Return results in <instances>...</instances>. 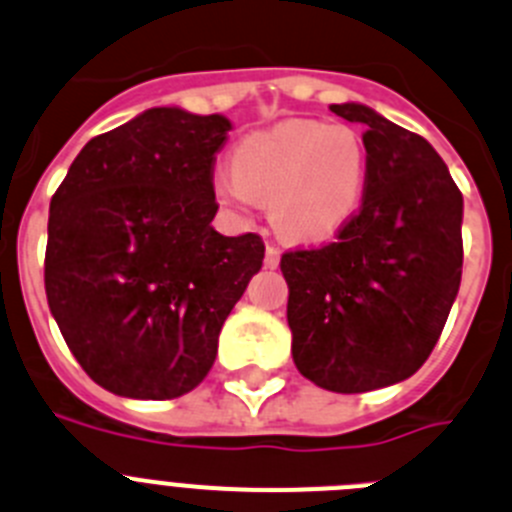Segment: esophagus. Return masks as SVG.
Returning a JSON list of instances; mask_svg holds the SVG:
<instances>
[{"label": "esophagus", "instance_id": "1", "mask_svg": "<svg viewBox=\"0 0 512 512\" xmlns=\"http://www.w3.org/2000/svg\"><path fill=\"white\" fill-rule=\"evenodd\" d=\"M265 265L267 267H278L280 265V247L278 245H267Z\"/></svg>", "mask_w": 512, "mask_h": 512}]
</instances>
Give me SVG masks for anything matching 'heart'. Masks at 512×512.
Segmentation results:
<instances>
[{"mask_svg":"<svg viewBox=\"0 0 512 512\" xmlns=\"http://www.w3.org/2000/svg\"><path fill=\"white\" fill-rule=\"evenodd\" d=\"M366 174L361 133L346 123L290 118L234 148V171L214 174V194L237 212L270 204L293 240H326L358 209Z\"/></svg>","mask_w":512,"mask_h":512,"instance_id":"obj_1","label":"heart"}]
</instances>
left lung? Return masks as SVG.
Here are the masks:
<instances>
[{
	"label": "left lung",
	"instance_id": "8db88e82",
	"mask_svg": "<svg viewBox=\"0 0 512 512\" xmlns=\"http://www.w3.org/2000/svg\"><path fill=\"white\" fill-rule=\"evenodd\" d=\"M364 126L361 209L336 240L280 257L293 361L305 379L361 394L419 371L462 278V191L417 133L358 103L331 105Z\"/></svg>",
	"mask_w": 512,
	"mask_h": 512
}]
</instances>
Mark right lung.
<instances>
[{
	"mask_svg": "<svg viewBox=\"0 0 512 512\" xmlns=\"http://www.w3.org/2000/svg\"><path fill=\"white\" fill-rule=\"evenodd\" d=\"M232 123L151 108L90 138L50 202L45 293L85 374L128 399L204 381L227 315L262 267L260 234L212 227Z\"/></svg>",
	"mask_w": 512,
	"mask_h": 512,
	"instance_id": "obj_1",
	"label": "right lung"
}]
</instances>
